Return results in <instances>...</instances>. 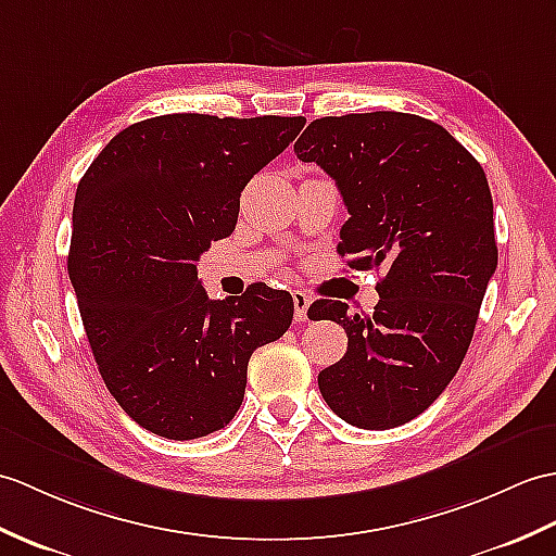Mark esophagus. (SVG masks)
Masks as SVG:
<instances>
[{
  "label": "esophagus",
  "mask_w": 556,
  "mask_h": 556,
  "mask_svg": "<svg viewBox=\"0 0 556 556\" xmlns=\"http://www.w3.org/2000/svg\"><path fill=\"white\" fill-rule=\"evenodd\" d=\"M293 315H295V321H305L307 319V307L309 303H313V299L305 291H293Z\"/></svg>",
  "instance_id": "esophagus-1"
}]
</instances>
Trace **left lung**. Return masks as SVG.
<instances>
[{
  "mask_svg": "<svg viewBox=\"0 0 556 556\" xmlns=\"http://www.w3.org/2000/svg\"><path fill=\"white\" fill-rule=\"evenodd\" d=\"M293 151L341 191L348 265L386 269L371 315L309 305L348 333L345 355L319 371L321 397L357 429H395L445 391L469 351L497 267L485 173L445 127L397 111L313 121Z\"/></svg>",
  "mask_w": 556,
  "mask_h": 556,
  "instance_id": "obj_1",
  "label": "left lung"
}]
</instances>
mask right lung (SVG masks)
Instances as JSON below:
<instances>
[{
  "instance_id": "add662e5",
  "label": "right lung",
  "mask_w": 556,
  "mask_h": 556,
  "mask_svg": "<svg viewBox=\"0 0 556 556\" xmlns=\"http://www.w3.org/2000/svg\"><path fill=\"white\" fill-rule=\"evenodd\" d=\"M303 125V115H159L115 135L77 185V307L103 383L147 431L193 441L225 429L253 351L289 329L291 293L261 281L211 301L197 263L235 231L243 187Z\"/></svg>"
}]
</instances>
